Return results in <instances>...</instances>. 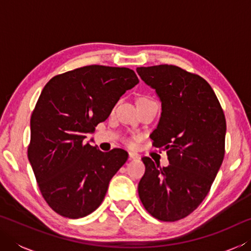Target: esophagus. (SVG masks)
Returning <instances> with one entry per match:
<instances>
[{
	"instance_id": "34e87169",
	"label": "esophagus",
	"mask_w": 251,
	"mask_h": 251,
	"mask_svg": "<svg viewBox=\"0 0 251 251\" xmlns=\"http://www.w3.org/2000/svg\"><path fill=\"white\" fill-rule=\"evenodd\" d=\"M128 155H129V159H137V158H138V155L136 154V152L129 151V152H128Z\"/></svg>"
}]
</instances>
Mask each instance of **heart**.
<instances>
[{
    "instance_id": "1",
    "label": "heart",
    "mask_w": 251,
    "mask_h": 251,
    "mask_svg": "<svg viewBox=\"0 0 251 251\" xmlns=\"http://www.w3.org/2000/svg\"><path fill=\"white\" fill-rule=\"evenodd\" d=\"M150 100H151V99H148V97H143V99H141L138 100V103H141V101H150ZM127 144H131L133 142L130 141V139H127Z\"/></svg>"
}]
</instances>
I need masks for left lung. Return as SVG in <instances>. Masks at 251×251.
<instances>
[{"mask_svg":"<svg viewBox=\"0 0 251 251\" xmlns=\"http://www.w3.org/2000/svg\"><path fill=\"white\" fill-rule=\"evenodd\" d=\"M161 101L151 138L167 151L169 165L143 157L145 174L138 195L145 209L161 222H176L196 209L210 190L225 156L226 118L209 84L175 65L137 67Z\"/></svg>","mask_w":251,"mask_h":251,"instance_id":"obj_1","label":"left lung"}]
</instances>
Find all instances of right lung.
I'll return each mask as SVG.
<instances>
[{
  "label": "right lung",
  "mask_w": 251,
  "mask_h": 251,
  "mask_svg": "<svg viewBox=\"0 0 251 251\" xmlns=\"http://www.w3.org/2000/svg\"><path fill=\"white\" fill-rule=\"evenodd\" d=\"M138 82L127 67L88 65L44 86L31 116L27 156L42 196L58 215L82 218L103 201L128 154L121 148L104 152L84 139Z\"/></svg>",
  "instance_id": "1"
}]
</instances>
